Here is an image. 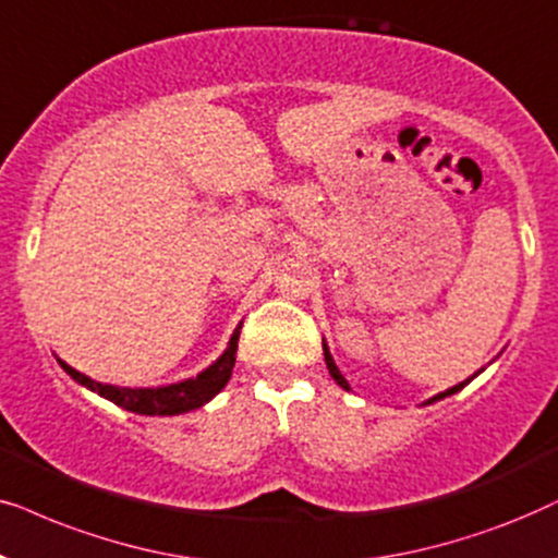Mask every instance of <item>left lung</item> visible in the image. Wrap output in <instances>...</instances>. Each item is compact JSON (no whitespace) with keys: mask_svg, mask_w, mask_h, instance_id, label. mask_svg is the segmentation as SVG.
Here are the masks:
<instances>
[{"mask_svg":"<svg viewBox=\"0 0 558 558\" xmlns=\"http://www.w3.org/2000/svg\"><path fill=\"white\" fill-rule=\"evenodd\" d=\"M324 360H326V367H329V375L333 377V380H337V385H339V388H344V390H349V383L344 380V375H341V373H339L337 362H333V356H331V352H329V347H326V341H324ZM480 373H482V369H480ZM480 373H474V375L470 377V380L459 383V385H454V388H449V390H444V392H439V396L428 398V400H426V405H428V403H436V400H441V398H449V396H454V392H459V390H462V388H464V385H470V383L474 380V377H477Z\"/></svg>","mask_w":558,"mask_h":558,"instance_id":"obj_1","label":"left lung"}]
</instances>
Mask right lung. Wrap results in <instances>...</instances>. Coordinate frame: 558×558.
Instances as JSON below:
<instances>
[{"label":"right lung","mask_w":558,"mask_h":558,"mask_svg":"<svg viewBox=\"0 0 558 558\" xmlns=\"http://www.w3.org/2000/svg\"><path fill=\"white\" fill-rule=\"evenodd\" d=\"M240 329L242 324L234 329L225 354H221L217 362H211L204 373L189 377V380L162 385V388H119V385H104L92 380V377L84 373H78V369H73L71 365H65L63 360H58V365H61L78 385H84V388L96 392V396L111 400V403L124 408V411L140 415H178L196 411V408L206 405L214 396H219V392L225 390V385L229 383L234 369Z\"/></svg>","instance_id":"right-lung-1"}]
</instances>
